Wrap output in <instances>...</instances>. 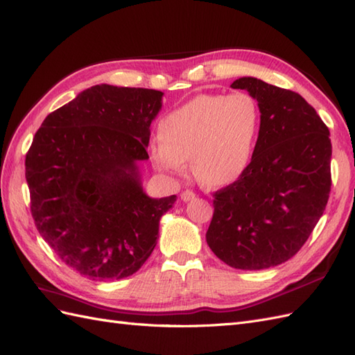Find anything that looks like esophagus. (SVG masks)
Listing matches in <instances>:
<instances>
[{
    "mask_svg": "<svg viewBox=\"0 0 355 355\" xmlns=\"http://www.w3.org/2000/svg\"><path fill=\"white\" fill-rule=\"evenodd\" d=\"M196 195H195V191H191V190H184L183 193H181V199H183L184 202H187V200H191L193 199Z\"/></svg>",
    "mask_w": 355,
    "mask_h": 355,
    "instance_id": "34e87169",
    "label": "esophagus"
}]
</instances>
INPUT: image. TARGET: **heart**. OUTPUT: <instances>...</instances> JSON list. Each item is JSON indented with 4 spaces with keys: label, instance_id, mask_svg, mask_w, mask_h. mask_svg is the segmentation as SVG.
<instances>
[{
    "label": "heart",
    "instance_id": "1",
    "mask_svg": "<svg viewBox=\"0 0 355 355\" xmlns=\"http://www.w3.org/2000/svg\"><path fill=\"white\" fill-rule=\"evenodd\" d=\"M260 120L259 101L248 92L196 96L160 121L153 160L160 169L181 172L191 159L200 184L227 186L250 165Z\"/></svg>",
    "mask_w": 355,
    "mask_h": 355
}]
</instances>
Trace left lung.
I'll return each mask as SVG.
<instances>
[{
    "mask_svg": "<svg viewBox=\"0 0 355 355\" xmlns=\"http://www.w3.org/2000/svg\"><path fill=\"white\" fill-rule=\"evenodd\" d=\"M230 87L259 101L260 132L244 174L212 193L207 242L226 265L259 270L295 256L326 209L330 132L293 90L254 77L238 78Z\"/></svg>",
    "mask_w": 355,
    "mask_h": 355,
    "instance_id": "1",
    "label": "left lung"
}]
</instances>
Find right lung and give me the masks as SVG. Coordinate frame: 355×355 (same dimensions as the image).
Returning a JSON list of instances; mask_svg holds the SVG:
<instances>
[{
	"label": "right lung",
	"instance_id": "obj_1",
	"mask_svg": "<svg viewBox=\"0 0 355 355\" xmlns=\"http://www.w3.org/2000/svg\"><path fill=\"white\" fill-rule=\"evenodd\" d=\"M160 90L96 85L50 113L25 159L37 230L67 266L94 281L135 273L156 247L177 196L148 198L137 162L148 159Z\"/></svg>",
	"mask_w": 355,
	"mask_h": 355
}]
</instances>
